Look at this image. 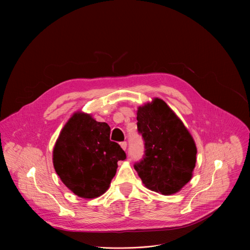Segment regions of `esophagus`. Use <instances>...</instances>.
<instances>
[{"instance_id": "obj_1", "label": "esophagus", "mask_w": 250, "mask_h": 250, "mask_svg": "<svg viewBox=\"0 0 250 250\" xmlns=\"http://www.w3.org/2000/svg\"><path fill=\"white\" fill-rule=\"evenodd\" d=\"M126 142L125 141H123V142H121V146H122V148L124 149V150H125L126 149Z\"/></svg>"}]
</instances>
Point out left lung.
Returning <instances> with one entry per match:
<instances>
[{
	"label": "left lung",
	"instance_id": "8db88e82",
	"mask_svg": "<svg viewBox=\"0 0 250 250\" xmlns=\"http://www.w3.org/2000/svg\"><path fill=\"white\" fill-rule=\"evenodd\" d=\"M137 129L145 141V155L134 164L140 179L151 191L172 195L192 178L197 147L181 120L161 99L139 106Z\"/></svg>",
	"mask_w": 250,
	"mask_h": 250
}]
</instances>
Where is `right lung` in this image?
I'll list each match as a JSON object with an SVG mask.
<instances>
[{
  "instance_id": "right-lung-1",
  "label": "right lung",
  "mask_w": 250,
  "mask_h": 250,
  "mask_svg": "<svg viewBox=\"0 0 250 250\" xmlns=\"http://www.w3.org/2000/svg\"><path fill=\"white\" fill-rule=\"evenodd\" d=\"M108 124L77 112L62 128L53 149V165L64 185L75 195L93 199L109 189L118 161L126 158L110 140Z\"/></svg>"
}]
</instances>
